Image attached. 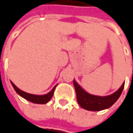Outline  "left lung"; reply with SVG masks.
<instances>
[{
	"instance_id": "8db88e82",
	"label": "left lung",
	"mask_w": 133,
	"mask_h": 133,
	"mask_svg": "<svg viewBox=\"0 0 133 133\" xmlns=\"http://www.w3.org/2000/svg\"><path fill=\"white\" fill-rule=\"evenodd\" d=\"M73 84L79 105L82 108L91 111H100L110 107L119 99L124 88V84H123L120 88L114 94L106 97H99L87 93L79 86L75 80L73 81Z\"/></svg>"
}]
</instances>
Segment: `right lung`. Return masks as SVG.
Listing matches in <instances>:
<instances>
[{
	"mask_svg": "<svg viewBox=\"0 0 133 133\" xmlns=\"http://www.w3.org/2000/svg\"><path fill=\"white\" fill-rule=\"evenodd\" d=\"M11 84L14 87V88L16 91V92L19 95H20L22 97L25 98L26 100H27L29 101L35 103H39V104L46 103L51 100V98H52V97L53 96V94H54L55 88L56 87V86H55L54 88H52V90L50 91L49 93H48L47 94H45V95H34V94H28V93H26L24 91L19 90L18 88H17L14 84L13 82H11Z\"/></svg>",
	"mask_w": 133,
	"mask_h": 133,
	"instance_id": "obj_1",
	"label": "right lung"
}]
</instances>
